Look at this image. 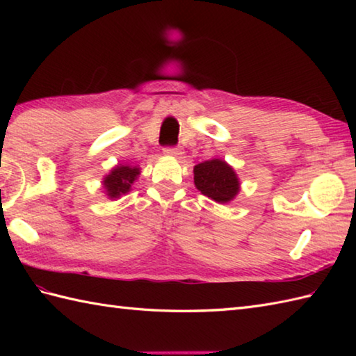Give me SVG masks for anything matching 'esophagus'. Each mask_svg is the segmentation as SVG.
Masks as SVG:
<instances>
[{"label": "esophagus", "mask_w": 356, "mask_h": 356, "mask_svg": "<svg viewBox=\"0 0 356 356\" xmlns=\"http://www.w3.org/2000/svg\"><path fill=\"white\" fill-rule=\"evenodd\" d=\"M165 154L166 156H172V157H180L184 154V151L180 147H166L165 148Z\"/></svg>", "instance_id": "esophagus-1"}]
</instances>
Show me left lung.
Listing matches in <instances>:
<instances>
[{
    "instance_id": "left-lung-1",
    "label": "left lung",
    "mask_w": 356,
    "mask_h": 356,
    "mask_svg": "<svg viewBox=\"0 0 356 356\" xmlns=\"http://www.w3.org/2000/svg\"><path fill=\"white\" fill-rule=\"evenodd\" d=\"M194 185L203 195L218 203L231 202L240 191L236 171L222 159H211L195 165Z\"/></svg>"
}]
</instances>
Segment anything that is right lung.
Listing matches in <instances>:
<instances>
[{"mask_svg":"<svg viewBox=\"0 0 356 356\" xmlns=\"http://www.w3.org/2000/svg\"><path fill=\"white\" fill-rule=\"evenodd\" d=\"M140 174V168L130 165H118L107 176L104 177L102 184L105 193L110 199H119L122 194L131 190V185Z\"/></svg>","mask_w":356,"mask_h":356,"instance_id":"add662e5","label":"right lung"}]
</instances>
